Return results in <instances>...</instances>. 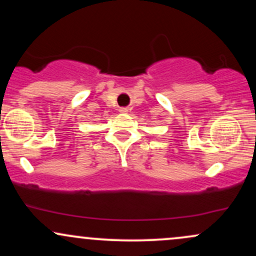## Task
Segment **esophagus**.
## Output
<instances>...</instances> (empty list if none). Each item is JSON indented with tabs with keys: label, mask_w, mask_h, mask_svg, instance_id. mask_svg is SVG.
<instances>
[{
	"label": "esophagus",
	"mask_w": 256,
	"mask_h": 256,
	"mask_svg": "<svg viewBox=\"0 0 256 256\" xmlns=\"http://www.w3.org/2000/svg\"><path fill=\"white\" fill-rule=\"evenodd\" d=\"M119 112H120V113H128V108H125V107L119 108Z\"/></svg>",
	"instance_id": "esophagus-1"
}]
</instances>
